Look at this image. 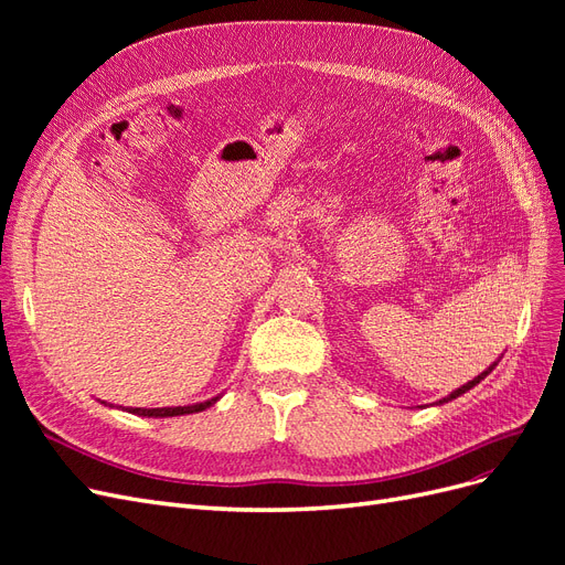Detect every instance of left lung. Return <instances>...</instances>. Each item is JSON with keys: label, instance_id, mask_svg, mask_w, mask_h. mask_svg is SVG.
Masks as SVG:
<instances>
[{"label": "left lung", "instance_id": "8db88e82", "mask_svg": "<svg viewBox=\"0 0 565 565\" xmlns=\"http://www.w3.org/2000/svg\"><path fill=\"white\" fill-rule=\"evenodd\" d=\"M494 365H498V363H492V365H490V367H488V370H483V372H481V374H478V377H473V380H471V382H467V384H465V386H459V388H457V391H452V393H450V396H448V398H443V401H438V405H443V403H448V401H452V398H457V396H461V393H467V391H469V388H473V386H476V384H481V380H486V377H488V374H490V372H492V367H494Z\"/></svg>", "mask_w": 565, "mask_h": 565}]
</instances>
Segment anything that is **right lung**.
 I'll return each mask as SVG.
<instances>
[{
  "label": "right lung",
  "mask_w": 565,
  "mask_h": 565,
  "mask_svg": "<svg viewBox=\"0 0 565 565\" xmlns=\"http://www.w3.org/2000/svg\"><path fill=\"white\" fill-rule=\"evenodd\" d=\"M218 401H204V403H195V405H183V407H129L131 415H139V417H179V415H193V413H202V409H207L210 405H214Z\"/></svg>",
  "instance_id": "add662e5"
}]
</instances>
